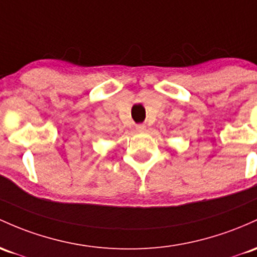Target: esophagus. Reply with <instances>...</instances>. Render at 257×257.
Masks as SVG:
<instances>
[{
  "label": "esophagus",
  "mask_w": 257,
  "mask_h": 257,
  "mask_svg": "<svg viewBox=\"0 0 257 257\" xmlns=\"http://www.w3.org/2000/svg\"><path fill=\"white\" fill-rule=\"evenodd\" d=\"M135 129H137V132H139V133H143V132L146 131V126L144 125V124H138V125L135 126Z\"/></svg>",
  "instance_id": "obj_1"
}]
</instances>
